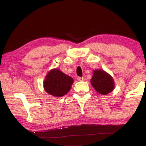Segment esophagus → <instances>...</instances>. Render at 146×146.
<instances>
[{"label": "esophagus", "instance_id": "34e87169", "mask_svg": "<svg viewBox=\"0 0 146 146\" xmlns=\"http://www.w3.org/2000/svg\"><path fill=\"white\" fill-rule=\"evenodd\" d=\"M77 80L79 81V82L84 81V80H85V78H84L83 77H77Z\"/></svg>", "mask_w": 146, "mask_h": 146}]
</instances>
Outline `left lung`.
I'll use <instances>...</instances> for the list:
<instances>
[{
    "label": "left lung",
    "instance_id": "1",
    "mask_svg": "<svg viewBox=\"0 0 146 146\" xmlns=\"http://www.w3.org/2000/svg\"><path fill=\"white\" fill-rule=\"evenodd\" d=\"M91 83L94 90L102 95L108 94L113 91L115 86L113 77L102 69L93 70Z\"/></svg>",
    "mask_w": 146,
    "mask_h": 146
}]
</instances>
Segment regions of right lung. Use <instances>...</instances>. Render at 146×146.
<instances>
[{
	"mask_svg": "<svg viewBox=\"0 0 146 146\" xmlns=\"http://www.w3.org/2000/svg\"><path fill=\"white\" fill-rule=\"evenodd\" d=\"M73 83L72 77L58 69H53L46 75L43 82L44 89L50 95L61 98L69 91Z\"/></svg>",
	"mask_w": 146,
	"mask_h": 146,
	"instance_id": "1",
	"label": "right lung"
}]
</instances>
